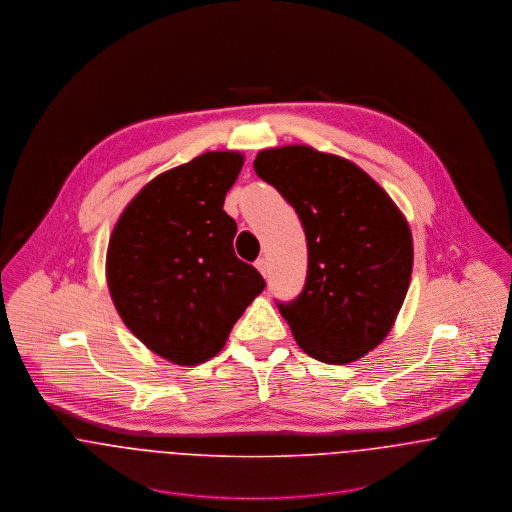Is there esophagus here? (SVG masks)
Masks as SVG:
<instances>
[{
    "label": "esophagus",
    "mask_w": 512,
    "mask_h": 512,
    "mask_svg": "<svg viewBox=\"0 0 512 512\" xmlns=\"http://www.w3.org/2000/svg\"><path fill=\"white\" fill-rule=\"evenodd\" d=\"M256 268L260 270V274L266 278L268 276V260L266 258H258L256 260Z\"/></svg>",
    "instance_id": "34e87169"
}]
</instances>
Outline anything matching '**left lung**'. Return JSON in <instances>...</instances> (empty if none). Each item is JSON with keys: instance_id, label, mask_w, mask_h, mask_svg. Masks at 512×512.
Listing matches in <instances>:
<instances>
[{"instance_id": "1", "label": "left lung", "mask_w": 512, "mask_h": 512, "mask_svg": "<svg viewBox=\"0 0 512 512\" xmlns=\"http://www.w3.org/2000/svg\"><path fill=\"white\" fill-rule=\"evenodd\" d=\"M254 171L292 205L307 240L303 290L276 301L297 345L329 365L361 359L388 335L408 292V222L361 167L313 147L264 149Z\"/></svg>"}]
</instances>
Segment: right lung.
<instances>
[{
  "instance_id": "obj_1",
  "label": "right lung",
  "mask_w": 512,
  "mask_h": 512,
  "mask_svg": "<svg viewBox=\"0 0 512 512\" xmlns=\"http://www.w3.org/2000/svg\"><path fill=\"white\" fill-rule=\"evenodd\" d=\"M236 151H209L161 173L118 220L106 256L114 305L159 357H215L252 299L260 272L234 254L236 222L222 211L242 169Z\"/></svg>"
}]
</instances>
